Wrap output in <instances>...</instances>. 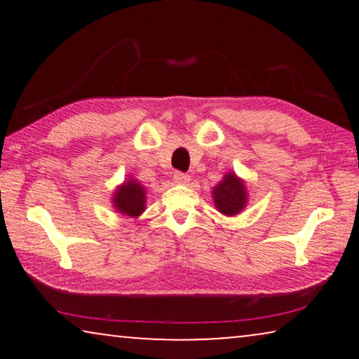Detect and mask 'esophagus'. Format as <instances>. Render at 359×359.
Segmentation results:
<instances>
[{
	"label": "esophagus",
	"instance_id": "1",
	"mask_svg": "<svg viewBox=\"0 0 359 359\" xmlns=\"http://www.w3.org/2000/svg\"><path fill=\"white\" fill-rule=\"evenodd\" d=\"M173 180H175V183H178V184H186V183H189L191 176L186 173H181V171H176V173L173 175Z\"/></svg>",
	"mask_w": 359,
	"mask_h": 359
}]
</instances>
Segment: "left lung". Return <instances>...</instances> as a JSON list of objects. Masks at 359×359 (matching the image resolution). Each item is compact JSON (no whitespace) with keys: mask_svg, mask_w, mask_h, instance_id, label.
Returning <instances> with one entry per match:
<instances>
[{"mask_svg":"<svg viewBox=\"0 0 359 359\" xmlns=\"http://www.w3.org/2000/svg\"><path fill=\"white\" fill-rule=\"evenodd\" d=\"M212 199L215 209L220 214L227 215V217H233V215L240 214L247 208L248 203L245 180L235 175L233 171L225 173L224 178L214 186Z\"/></svg>","mask_w":359,"mask_h":359,"instance_id":"8db88e82","label":"left lung"}]
</instances>
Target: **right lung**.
I'll return each mask as SVG.
<instances>
[{
  "instance_id": "right-lung-1",
  "label": "right lung",
  "mask_w": 359,
  "mask_h": 359,
  "mask_svg": "<svg viewBox=\"0 0 359 359\" xmlns=\"http://www.w3.org/2000/svg\"><path fill=\"white\" fill-rule=\"evenodd\" d=\"M112 208L126 217L137 219L144 214L147 205V189L137 178H127L116 186L111 199Z\"/></svg>"
}]
</instances>
